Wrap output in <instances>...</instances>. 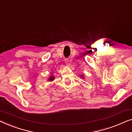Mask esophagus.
<instances>
[{
    "label": "esophagus",
    "mask_w": 132,
    "mask_h": 132,
    "mask_svg": "<svg viewBox=\"0 0 132 132\" xmlns=\"http://www.w3.org/2000/svg\"><path fill=\"white\" fill-rule=\"evenodd\" d=\"M65 62L67 65V66H70V63L69 59H68V58L65 59Z\"/></svg>",
    "instance_id": "34e87169"
}]
</instances>
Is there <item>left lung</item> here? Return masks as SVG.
<instances>
[{
	"mask_svg": "<svg viewBox=\"0 0 132 132\" xmlns=\"http://www.w3.org/2000/svg\"><path fill=\"white\" fill-rule=\"evenodd\" d=\"M81 77H82V78H84V75L81 76Z\"/></svg>",
	"mask_w": 132,
	"mask_h": 132,
	"instance_id": "left-lung-1",
	"label": "left lung"
}]
</instances>
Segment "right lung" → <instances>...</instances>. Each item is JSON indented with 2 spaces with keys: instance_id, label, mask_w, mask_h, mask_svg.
<instances>
[{
  "instance_id": "1",
  "label": "right lung",
  "mask_w": 132,
  "mask_h": 132,
  "mask_svg": "<svg viewBox=\"0 0 132 132\" xmlns=\"http://www.w3.org/2000/svg\"><path fill=\"white\" fill-rule=\"evenodd\" d=\"M54 79H55V77L53 76H50L49 78H48V81H52V80H53Z\"/></svg>"
}]
</instances>
